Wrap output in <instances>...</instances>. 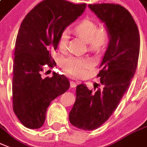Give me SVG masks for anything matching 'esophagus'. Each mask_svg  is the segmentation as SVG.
<instances>
[{
	"label": "esophagus",
	"mask_w": 147,
	"mask_h": 147,
	"mask_svg": "<svg viewBox=\"0 0 147 147\" xmlns=\"http://www.w3.org/2000/svg\"><path fill=\"white\" fill-rule=\"evenodd\" d=\"M69 84H70V88H76V86H77V83L74 82V81H70Z\"/></svg>",
	"instance_id": "obj_1"
}]
</instances>
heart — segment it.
<instances>
[{"instance_id":"1","label":"heart","mask_w":147,"mask_h":147,"mask_svg":"<svg viewBox=\"0 0 147 147\" xmlns=\"http://www.w3.org/2000/svg\"><path fill=\"white\" fill-rule=\"evenodd\" d=\"M75 32L84 38L91 49H99L107 42L108 34L104 28H98L95 22L89 18L82 20L76 27ZM69 33L68 29H64L60 34L58 45L60 50H65L67 47ZM92 66V61L89 58L70 56L61 60V67L65 72L75 78H80L84 74L86 70Z\"/></svg>"}]
</instances>
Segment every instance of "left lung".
Listing matches in <instances>:
<instances>
[{"label": "left lung", "instance_id": "8db88e82", "mask_svg": "<svg viewBox=\"0 0 147 147\" xmlns=\"http://www.w3.org/2000/svg\"><path fill=\"white\" fill-rule=\"evenodd\" d=\"M88 7L105 22L110 38L98 74L103 88L94 92L83 84L78 85L69 119L78 129L94 130L109 119L126 92L137 67L140 37L124 7L105 3Z\"/></svg>", "mask_w": 147, "mask_h": 147}]
</instances>
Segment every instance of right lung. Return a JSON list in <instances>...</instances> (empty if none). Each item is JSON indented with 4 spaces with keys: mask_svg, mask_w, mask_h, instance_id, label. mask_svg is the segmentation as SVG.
<instances>
[{
    "mask_svg": "<svg viewBox=\"0 0 147 147\" xmlns=\"http://www.w3.org/2000/svg\"><path fill=\"white\" fill-rule=\"evenodd\" d=\"M86 4L65 0H44L33 7L21 24L15 42L13 65V110L23 125L38 129L45 122L53 100L69 88L64 75L53 73L42 79L43 66L56 63L52 52L58 46L60 34L82 15Z\"/></svg>",
    "mask_w": 147,
    "mask_h": 147,
    "instance_id": "obj_1",
    "label": "right lung"
}]
</instances>
